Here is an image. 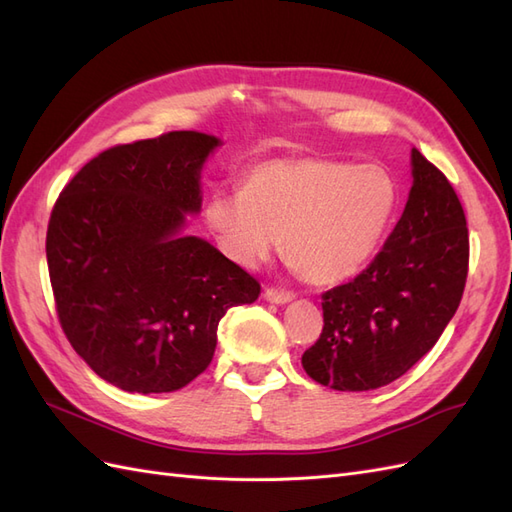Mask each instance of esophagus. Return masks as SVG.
<instances>
[{
	"label": "esophagus",
	"instance_id": "obj_1",
	"mask_svg": "<svg viewBox=\"0 0 512 512\" xmlns=\"http://www.w3.org/2000/svg\"><path fill=\"white\" fill-rule=\"evenodd\" d=\"M264 298L272 305H287V303H292V300H294V294L283 292V290H272V287H268V290L264 292Z\"/></svg>",
	"mask_w": 512,
	"mask_h": 512
}]
</instances>
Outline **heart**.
Wrapping results in <instances>:
<instances>
[{
    "instance_id": "1",
    "label": "heart",
    "mask_w": 512,
    "mask_h": 512,
    "mask_svg": "<svg viewBox=\"0 0 512 512\" xmlns=\"http://www.w3.org/2000/svg\"><path fill=\"white\" fill-rule=\"evenodd\" d=\"M398 207V186L376 164L277 157L246 170L242 192L218 190L205 222L222 251L255 268L279 248L313 285L357 274L376 253Z\"/></svg>"
}]
</instances>
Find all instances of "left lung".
Returning <instances> with one entry per match:
<instances>
[{
	"instance_id": "obj_1",
	"label": "left lung",
	"mask_w": 512,
	"mask_h": 512,
	"mask_svg": "<svg viewBox=\"0 0 512 512\" xmlns=\"http://www.w3.org/2000/svg\"><path fill=\"white\" fill-rule=\"evenodd\" d=\"M404 212L359 277L322 296L324 329L303 355L313 381L370 391L409 372L437 344L461 303L469 264L467 220L439 168L415 147Z\"/></svg>"
}]
</instances>
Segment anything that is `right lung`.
<instances>
[{"instance_id": "obj_1", "label": "right lung", "mask_w": 512, "mask_h": 512, "mask_svg": "<svg viewBox=\"0 0 512 512\" xmlns=\"http://www.w3.org/2000/svg\"><path fill=\"white\" fill-rule=\"evenodd\" d=\"M222 144L170 131L97 155L49 218L58 318L88 368L129 393H168L199 376L227 309L259 283L216 246L186 235L201 212L203 166Z\"/></svg>"}]
</instances>
